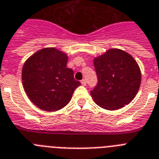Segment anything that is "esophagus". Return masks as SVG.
Returning <instances> with one entry per match:
<instances>
[{"instance_id":"obj_1","label":"esophagus","mask_w":159,"mask_h":159,"mask_svg":"<svg viewBox=\"0 0 159 159\" xmlns=\"http://www.w3.org/2000/svg\"><path fill=\"white\" fill-rule=\"evenodd\" d=\"M81 82H82V84L83 85V86H86V79H82V81H81Z\"/></svg>"}]
</instances>
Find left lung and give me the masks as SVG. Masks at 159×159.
I'll list each match as a JSON object with an SVG mask.
<instances>
[{"label":"left lung","instance_id":"obj_1","mask_svg":"<svg viewBox=\"0 0 159 159\" xmlns=\"http://www.w3.org/2000/svg\"><path fill=\"white\" fill-rule=\"evenodd\" d=\"M97 84L91 95L100 107L108 110L121 109L137 94L141 73L137 63L128 53L110 49L94 59Z\"/></svg>","mask_w":159,"mask_h":159}]
</instances>
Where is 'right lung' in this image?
I'll return each instance as SVG.
<instances>
[{
	"label": "right lung",
	"instance_id": "right-lung-1",
	"mask_svg": "<svg viewBox=\"0 0 159 159\" xmlns=\"http://www.w3.org/2000/svg\"><path fill=\"white\" fill-rule=\"evenodd\" d=\"M68 56L55 48L38 50L25 62L22 71L23 85L33 104L54 112L66 106L81 82L67 68Z\"/></svg>",
	"mask_w": 159,
	"mask_h": 159
}]
</instances>
